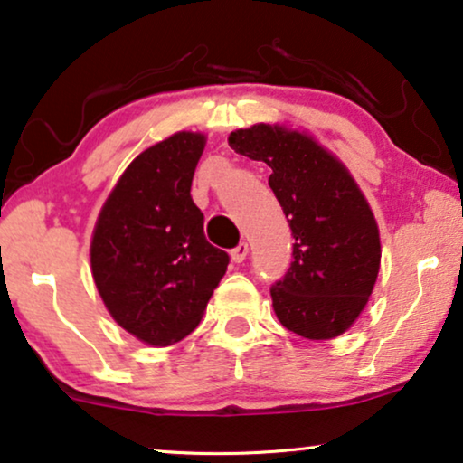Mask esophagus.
<instances>
[{"label": "esophagus", "instance_id": "obj_1", "mask_svg": "<svg viewBox=\"0 0 463 463\" xmlns=\"http://www.w3.org/2000/svg\"><path fill=\"white\" fill-rule=\"evenodd\" d=\"M246 255H249V244L246 242H240L236 249L232 250V261L233 263H242L244 259H246Z\"/></svg>", "mask_w": 463, "mask_h": 463}]
</instances>
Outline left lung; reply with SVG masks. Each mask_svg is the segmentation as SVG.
Returning a JSON list of instances; mask_svg holds the SVG:
<instances>
[{
    "label": "left lung",
    "mask_w": 463,
    "mask_h": 463,
    "mask_svg": "<svg viewBox=\"0 0 463 463\" xmlns=\"http://www.w3.org/2000/svg\"><path fill=\"white\" fill-rule=\"evenodd\" d=\"M230 147L271 168L269 187L293 232V261L269 288L282 326L333 339L363 312L382 261L377 221L347 168L312 137L278 124L232 132Z\"/></svg>",
    "instance_id": "1"
}]
</instances>
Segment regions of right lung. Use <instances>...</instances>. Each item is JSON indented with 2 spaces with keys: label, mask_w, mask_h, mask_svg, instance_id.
Wrapping results in <instances>:
<instances>
[{
  "label": "right lung",
  "mask_w": 463,
  "mask_h": 463,
  "mask_svg": "<svg viewBox=\"0 0 463 463\" xmlns=\"http://www.w3.org/2000/svg\"><path fill=\"white\" fill-rule=\"evenodd\" d=\"M200 132H176L138 154L105 200L90 242L92 278L111 318L162 347L198 326L230 255L204 236L192 179Z\"/></svg>",
  "instance_id": "right-lung-1"
}]
</instances>
